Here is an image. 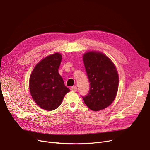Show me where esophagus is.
<instances>
[{
    "label": "esophagus",
    "mask_w": 150,
    "mask_h": 150,
    "mask_svg": "<svg viewBox=\"0 0 150 150\" xmlns=\"http://www.w3.org/2000/svg\"><path fill=\"white\" fill-rule=\"evenodd\" d=\"M70 89L72 91H74V92H76V91H77V88H76V86H72V87H71Z\"/></svg>",
    "instance_id": "obj_1"
}]
</instances>
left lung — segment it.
<instances>
[{
  "instance_id": "left-lung-1",
  "label": "left lung",
  "mask_w": 150,
  "mask_h": 150,
  "mask_svg": "<svg viewBox=\"0 0 150 150\" xmlns=\"http://www.w3.org/2000/svg\"><path fill=\"white\" fill-rule=\"evenodd\" d=\"M83 59L90 83L88 94L82 97L94 112L108 107L115 100L119 85L118 73L112 60L99 51H89Z\"/></svg>"
}]
</instances>
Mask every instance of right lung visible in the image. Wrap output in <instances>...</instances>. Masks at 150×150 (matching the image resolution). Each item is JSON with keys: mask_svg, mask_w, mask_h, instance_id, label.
Here are the masks:
<instances>
[{"mask_svg": "<svg viewBox=\"0 0 150 150\" xmlns=\"http://www.w3.org/2000/svg\"><path fill=\"white\" fill-rule=\"evenodd\" d=\"M62 56L55 53L45 57L32 70L29 90L32 99L41 108L52 111L59 107L70 89L58 72Z\"/></svg>", "mask_w": 150, "mask_h": 150, "instance_id": "add662e5", "label": "right lung"}]
</instances>
